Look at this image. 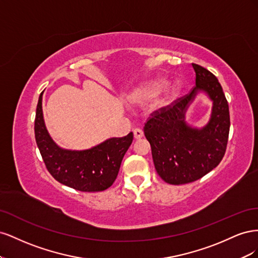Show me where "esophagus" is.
<instances>
[{
    "label": "esophagus",
    "mask_w": 258,
    "mask_h": 258,
    "mask_svg": "<svg viewBox=\"0 0 258 258\" xmlns=\"http://www.w3.org/2000/svg\"><path fill=\"white\" fill-rule=\"evenodd\" d=\"M134 137L136 140H140L143 137V131L141 129H135L134 130Z\"/></svg>",
    "instance_id": "1"
}]
</instances>
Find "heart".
<instances>
[{
  "instance_id": "b5f03b06",
  "label": "heart",
  "mask_w": 258,
  "mask_h": 258,
  "mask_svg": "<svg viewBox=\"0 0 258 258\" xmlns=\"http://www.w3.org/2000/svg\"><path fill=\"white\" fill-rule=\"evenodd\" d=\"M166 85H167V81L165 79H158V80L147 82L132 91L130 98L132 100V102H135L137 104L150 103L160 95V92L163 90V88L166 87ZM178 93H179L178 85L170 86V87H168L165 91H163L162 96L159 99V103L163 105L171 102L174 98L177 97Z\"/></svg>"
}]
</instances>
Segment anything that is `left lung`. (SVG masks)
I'll list each match as a JSON object with an SVG mask.
<instances>
[{
    "mask_svg": "<svg viewBox=\"0 0 258 258\" xmlns=\"http://www.w3.org/2000/svg\"><path fill=\"white\" fill-rule=\"evenodd\" d=\"M196 87L189 95L156 112L144 126L155 169L163 181L187 184L201 178L223 159L228 142L230 118L227 100L216 77L192 63ZM213 102L210 119L201 128L185 121V112L198 93Z\"/></svg>",
    "mask_w": 258,
    "mask_h": 258,
    "instance_id": "left-lung-1",
    "label": "left lung"
}]
</instances>
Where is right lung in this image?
<instances>
[{
    "label": "right lung",
    "instance_id": "add662e5",
    "mask_svg": "<svg viewBox=\"0 0 258 258\" xmlns=\"http://www.w3.org/2000/svg\"><path fill=\"white\" fill-rule=\"evenodd\" d=\"M43 92L38 98L34 132L46 168L58 182L76 190L88 192L105 190L118 174L121 160L134 140V134L130 132L123 138L107 139L88 150L62 148L51 139L45 126Z\"/></svg>",
    "mask_w": 258,
    "mask_h": 258
}]
</instances>
